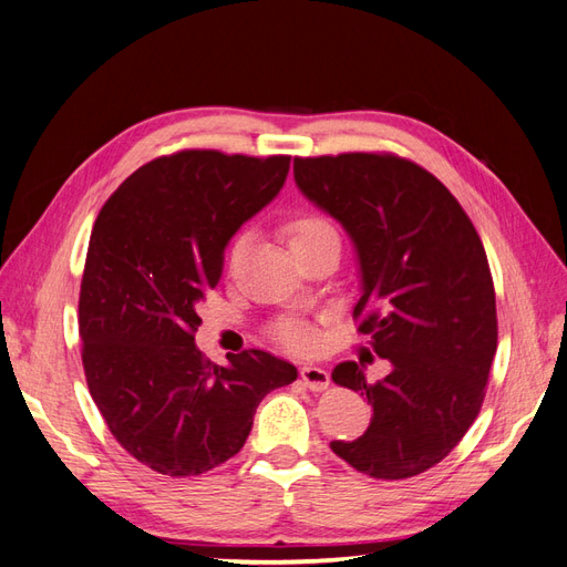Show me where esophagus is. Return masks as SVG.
<instances>
[{
	"label": "esophagus",
	"mask_w": 567,
	"mask_h": 567,
	"mask_svg": "<svg viewBox=\"0 0 567 567\" xmlns=\"http://www.w3.org/2000/svg\"><path fill=\"white\" fill-rule=\"evenodd\" d=\"M300 381L310 390H323L331 383L329 371H326L323 367H317V364H305L300 369Z\"/></svg>",
	"instance_id": "34e87169"
}]
</instances>
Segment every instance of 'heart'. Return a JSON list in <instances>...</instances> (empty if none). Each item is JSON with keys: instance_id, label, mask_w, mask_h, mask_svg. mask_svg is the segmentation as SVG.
<instances>
[{"instance_id": "obj_1", "label": "heart", "mask_w": 567, "mask_h": 567, "mask_svg": "<svg viewBox=\"0 0 567 567\" xmlns=\"http://www.w3.org/2000/svg\"><path fill=\"white\" fill-rule=\"evenodd\" d=\"M329 234H336V229L329 225V221H323L319 217H298V219H290L286 225V236H288V244L290 248L293 246H300V244H307V241H315V238H321V236H329ZM246 238L241 236L234 246V252L244 246ZM277 336L281 338L284 346L293 348V350H307L312 348L315 342V336L312 331L307 329L305 323L300 321H286L279 326Z\"/></svg>"}]
</instances>
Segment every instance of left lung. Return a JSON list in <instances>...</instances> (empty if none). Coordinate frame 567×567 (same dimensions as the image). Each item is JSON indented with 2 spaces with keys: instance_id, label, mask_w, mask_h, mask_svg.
I'll return each instance as SVG.
<instances>
[{
  "instance_id": "1",
  "label": "left lung",
  "mask_w": 567,
  "mask_h": 567,
  "mask_svg": "<svg viewBox=\"0 0 567 567\" xmlns=\"http://www.w3.org/2000/svg\"><path fill=\"white\" fill-rule=\"evenodd\" d=\"M293 177L350 236L359 331L390 362L375 383L362 362L333 369L338 385L367 394L371 423L331 450L371 477L419 475L456 447L485 398L496 305L483 241L450 188L404 158H296Z\"/></svg>"
}]
</instances>
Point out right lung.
Returning a JSON list of instances; mask_svg holds the SVG:
<instances>
[{"label":"right lung","instance_id":"obj_1","mask_svg":"<svg viewBox=\"0 0 567 567\" xmlns=\"http://www.w3.org/2000/svg\"><path fill=\"white\" fill-rule=\"evenodd\" d=\"M288 156L182 151L142 165L101 208L80 286L82 364L115 440L163 475L241 452L265 394L298 369L262 350L208 362L198 302L231 236L279 196Z\"/></svg>","mask_w":567,"mask_h":567}]
</instances>
